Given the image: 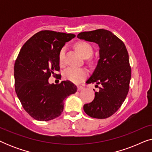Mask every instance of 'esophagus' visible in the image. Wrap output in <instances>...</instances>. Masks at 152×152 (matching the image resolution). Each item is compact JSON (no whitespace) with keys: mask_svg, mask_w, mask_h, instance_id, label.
<instances>
[{"mask_svg":"<svg viewBox=\"0 0 152 152\" xmlns=\"http://www.w3.org/2000/svg\"><path fill=\"white\" fill-rule=\"evenodd\" d=\"M84 88V87L83 86H81V85H80V86H77V90L78 91H81V90H83V89Z\"/></svg>","mask_w":152,"mask_h":152,"instance_id":"esophagus-1","label":"esophagus"}]
</instances>
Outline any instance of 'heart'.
I'll use <instances>...</instances> for the list:
<instances>
[{
  "label": "heart",
  "instance_id": "heart-1",
  "mask_svg": "<svg viewBox=\"0 0 152 152\" xmlns=\"http://www.w3.org/2000/svg\"><path fill=\"white\" fill-rule=\"evenodd\" d=\"M75 48L79 53L84 58L89 57L93 53V48L90 43L84 41H79L75 44ZM66 47L60 50L59 53V60L60 64H64L65 58ZM88 75V71L85 68L70 67L64 72V77L66 80L74 83L82 82Z\"/></svg>",
  "mask_w": 152,
  "mask_h": 152
}]
</instances>
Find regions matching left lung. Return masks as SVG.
Returning <instances> with one entry per match:
<instances>
[{
	"label": "left lung",
	"instance_id": "obj_1",
	"mask_svg": "<svg viewBox=\"0 0 152 152\" xmlns=\"http://www.w3.org/2000/svg\"><path fill=\"white\" fill-rule=\"evenodd\" d=\"M77 37L99 46L98 63L86 84L95 83L100 87L94 99L84 105V111L91 118L105 119L120 109L129 90L132 69L127 50L122 41L107 30L80 32Z\"/></svg>",
	"mask_w": 152,
	"mask_h": 152
}]
</instances>
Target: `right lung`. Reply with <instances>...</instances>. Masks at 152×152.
Here are the masks:
<instances>
[{
  "label": "right lung",
  "instance_id": "add662e5",
  "mask_svg": "<svg viewBox=\"0 0 152 152\" xmlns=\"http://www.w3.org/2000/svg\"><path fill=\"white\" fill-rule=\"evenodd\" d=\"M75 35L52 30L37 32L23 45L14 64V86L16 95L27 113L39 121L59 117L64 100L77 91L75 84L63 81L50 84L53 75L61 78L59 53L66 42Z\"/></svg>",
  "mask_w": 152,
  "mask_h": 152
}]
</instances>
